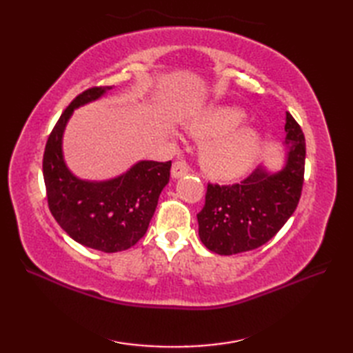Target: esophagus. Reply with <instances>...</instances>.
<instances>
[{
    "label": "esophagus",
    "instance_id": "esophagus-1",
    "mask_svg": "<svg viewBox=\"0 0 353 353\" xmlns=\"http://www.w3.org/2000/svg\"><path fill=\"white\" fill-rule=\"evenodd\" d=\"M188 171H190L188 165H186L182 161H176L174 163H172V167H171V177L172 179H179V177L185 176Z\"/></svg>",
    "mask_w": 353,
    "mask_h": 353
}]
</instances>
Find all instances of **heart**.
Instances as JSON below:
<instances>
[{
	"instance_id": "heart-1",
	"label": "heart",
	"mask_w": 353,
	"mask_h": 353,
	"mask_svg": "<svg viewBox=\"0 0 353 353\" xmlns=\"http://www.w3.org/2000/svg\"><path fill=\"white\" fill-rule=\"evenodd\" d=\"M245 112L236 106H215L186 124L199 141L201 168L215 181H234L249 172L262 150L261 133L244 125Z\"/></svg>"
}]
</instances>
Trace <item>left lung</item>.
Listing matches in <instances>:
<instances>
[{"mask_svg":"<svg viewBox=\"0 0 353 353\" xmlns=\"http://www.w3.org/2000/svg\"><path fill=\"white\" fill-rule=\"evenodd\" d=\"M281 168L261 165L241 183L208 185L197 214L199 236L216 254H236L270 241L296 211L305 172V137L287 112Z\"/></svg>","mask_w":353,"mask_h":353,"instance_id":"8db88e82","label":"left lung"}]
</instances>
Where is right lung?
Returning <instances> with one entry per match:
<instances>
[{
    "label": "right lung",
    "mask_w": 353,
    "mask_h": 353,
    "mask_svg": "<svg viewBox=\"0 0 353 353\" xmlns=\"http://www.w3.org/2000/svg\"><path fill=\"white\" fill-rule=\"evenodd\" d=\"M110 89L91 88L72 100L48 137L42 163L48 206L59 226L74 241L104 253L130 249L145 235L171 168V161H138L108 181H86L68 168L62 147L66 124L74 110Z\"/></svg>",
    "instance_id": "right-lung-1"
}]
</instances>
